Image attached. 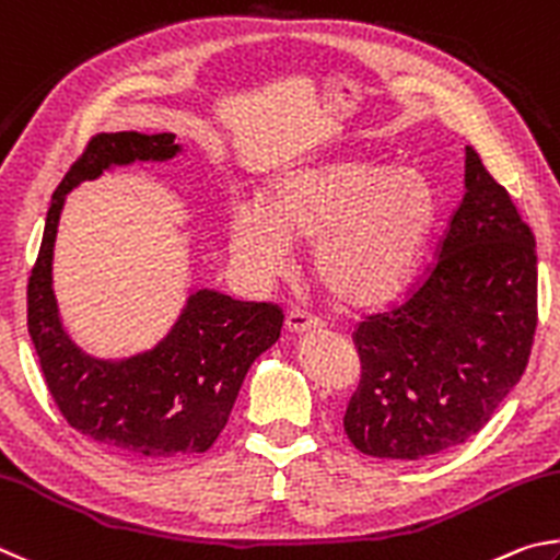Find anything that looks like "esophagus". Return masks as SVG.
<instances>
[{
  "label": "esophagus",
  "instance_id": "obj_1",
  "mask_svg": "<svg viewBox=\"0 0 560 560\" xmlns=\"http://www.w3.org/2000/svg\"><path fill=\"white\" fill-rule=\"evenodd\" d=\"M319 327H322V322L317 317H310L300 310H290L288 317H285V329H288V335H292V337L310 335V331H317Z\"/></svg>",
  "mask_w": 560,
  "mask_h": 560
}]
</instances>
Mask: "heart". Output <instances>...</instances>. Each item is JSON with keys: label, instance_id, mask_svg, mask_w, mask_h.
Wrapping results in <instances>:
<instances>
[{"label": "heart", "instance_id": "obj_1", "mask_svg": "<svg viewBox=\"0 0 560 560\" xmlns=\"http://www.w3.org/2000/svg\"><path fill=\"white\" fill-rule=\"evenodd\" d=\"M438 213L435 186L418 166L364 156L295 166L233 206L229 248L245 270L275 278L295 243L312 241V275L331 300L374 307L413 278Z\"/></svg>", "mask_w": 560, "mask_h": 560}]
</instances>
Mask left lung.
Segmentation results:
<instances>
[{
  "instance_id": "1",
  "label": "left lung",
  "mask_w": 560,
  "mask_h": 560,
  "mask_svg": "<svg viewBox=\"0 0 560 560\" xmlns=\"http://www.w3.org/2000/svg\"><path fill=\"white\" fill-rule=\"evenodd\" d=\"M534 331V233L465 147V196L425 280L357 329L349 440L359 453L404 463L465 443L518 384Z\"/></svg>"
}]
</instances>
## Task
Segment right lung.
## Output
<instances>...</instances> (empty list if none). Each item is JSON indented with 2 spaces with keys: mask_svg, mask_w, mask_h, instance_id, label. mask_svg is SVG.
Returning a JSON list of instances; mask_svg holds the SVG:
<instances>
[{
  "mask_svg": "<svg viewBox=\"0 0 560 560\" xmlns=\"http://www.w3.org/2000/svg\"><path fill=\"white\" fill-rule=\"evenodd\" d=\"M182 152L174 132L93 137L51 196L26 292L28 335L58 410L78 433L140 459L206 453L229 423L253 361L282 329L280 307L199 288L170 331L130 357H93L66 331L54 292V248L68 194L117 166L170 162Z\"/></svg>",
  "mask_w": 560,
  "mask_h": 560,
  "instance_id": "right-lung-1",
  "label": "right lung"
}]
</instances>
